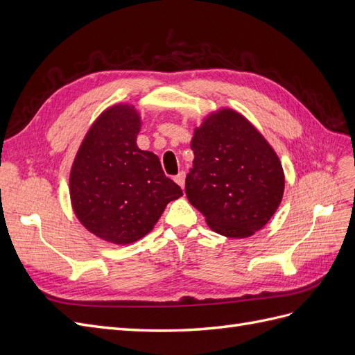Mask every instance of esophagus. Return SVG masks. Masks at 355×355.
Here are the masks:
<instances>
[{
	"mask_svg": "<svg viewBox=\"0 0 355 355\" xmlns=\"http://www.w3.org/2000/svg\"><path fill=\"white\" fill-rule=\"evenodd\" d=\"M175 182L182 189H184L185 188V171H179V175L175 176Z\"/></svg>",
	"mask_w": 355,
	"mask_h": 355,
	"instance_id": "34e87169",
	"label": "esophagus"
}]
</instances>
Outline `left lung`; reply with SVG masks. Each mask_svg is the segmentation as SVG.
Masks as SVG:
<instances>
[{
  "label": "left lung",
  "mask_w": 355,
  "mask_h": 355,
  "mask_svg": "<svg viewBox=\"0 0 355 355\" xmlns=\"http://www.w3.org/2000/svg\"><path fill=\"white\" fill-rule=\"evenodd\" d=\"M191 149L187 197L209 227L228 239L262 230L282 202L284 171L259 130L240 112L222 108L196 127Z\"/></svg>",
  "instance_id": "left-lung-1"
}]
</instances>
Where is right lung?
Returning <instances> with one entry per match:
<instances>
[{"mask_svg":"<svg viewBox=\"0 0 355 355\" xmlns=\"http://www.w3.org/2000/svg\"><path fill=\"white\" fill-rule=\"evenodd\" d=\"M141 124L135 106H110L89 128L71 167L75 216L96 237L118 245L145 237L167 204L184 196L158 157L139 149Z\"/></svg>","mask_w":355,"mask_h":355,"instance_id":"right-lung-1","label":"right lung"}]
</instances>
